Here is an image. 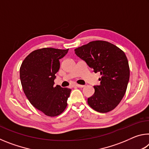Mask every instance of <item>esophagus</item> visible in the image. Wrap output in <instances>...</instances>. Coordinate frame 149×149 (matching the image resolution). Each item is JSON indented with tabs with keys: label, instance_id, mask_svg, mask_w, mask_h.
<instances>
[{
	"label": "esophagus",
	"instance_id": "obj_1",
	"mask_svg": "<svg viewBox=\"0 0 149 149\" xmlns=\"http://www.w3.org/2000/svg\"><path fill=\"white\" fill-rule=\"evenodd\" d=\"M75 87H79V88H83L85 87V85H79V84H75Z\"/></svg>",
	"mask_w": 149,
	"mask_h": 149
}]
</instances>
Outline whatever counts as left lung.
Masks as SVG:
<instances>
[{
	"instance_id": "obj_1",
	"label": "left lung",
	"mask_w": 149,
	"mask_h": 149,
	"mask_svg": "<svg viewBox=\"0 0 149 149\" xmlns=\"http://www.w3.org/2000/svg\"><path fill=\"white\" fill-rule=\"evenodd\" d=\"M75 53L101 76L100 85L94 86V95L88 98V104L100 113L114 110L123 99L130 79L124 52L109 42L98 40L77 48Z\"/></svg>"
}]
</instances>
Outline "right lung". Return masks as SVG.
<instances>
[{
	"instance_id": "obj_1",
	"label": "right lung",
	"mask_w": 149,
	"mask_h": 149,
	"mask_svg": "<svg viewBox=\"0 0 149 149\" xmlns=\"http://www.w3.org/2000/svg\"><path fill=\"white\" fill-rule=\"evenodd\" d=\"M68 49L42 48L33 50L22 62L19 69L21 84L30 103L48 116L54 117L64 112L71 89L54 80L60 68L59 60Z\"/></svg>"
}]
</instances>
